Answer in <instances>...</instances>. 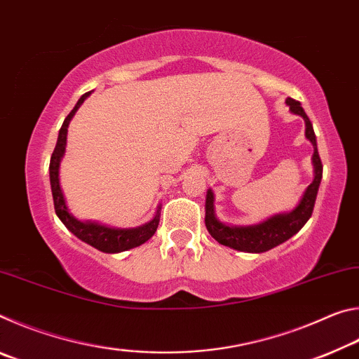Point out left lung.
<instances>
[{"instance_id":"left-lung-1","label":"left lung","mask_w":359,"mask_h":359,"mask_svg":"<svg viewBox=\"0 0 359 359\" xmlns=\"http://www.w3.org/2000/svg\"><path fill=\"white\" fill-rule=\"evenodd\" d=\"M287 106H290V111L301 115L306 121V137L313 145V174L315 177L312 184L307 187L304 191L302 199L296 208L287 212V214H278L266 222L252 224V226H228V224L222 223L215 217L214 210V193L209 188L208 194H205V228L210 233L218 244L226 245L234 248V250L248 252V253H263L271 250L282 242L288 241L291 236H294L304 224L307 223L309 218L312 217L315 199H317L318 187L321 182V175H323V165H321L318 149H317V139H315L313 126L309 120L307 114L304 112L301 107V102L293 98H287Z\"/></svg>"}]
</instances>
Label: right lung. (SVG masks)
I'll return each mask as SVG.
<instances>
[{
    "mask_svg": "<svg viewBox=\"0 0 359 359\" xmlns=\"http://www.w3.org/2000/svg\"><path fill=\"white\" fill-rule=\"evenodd\" d=\"M90 93L92 92L81 96V100L77 101L74 109H72V111L68 114V117L65 118L62 128H60V133H58V141L55 145V150H53V154L50 156V166H48L53 205H55V214L58 215L60 220L63 222L65 226L68 228L76 238L83 241L85 244L98 248L100 252L118 253V252H125V250H130V248L142 245L144 242H147L151 236L155 234L158 223H160L161 208H158L154 220H150L149 223L142 224V226L133 228V229L109 228V226H104V224H98L93 222H81L77 220L74 215L69 214L68 205H66L63 191H62V187H60V177H58L60 161H62V158L65 155L66 135H68L69 121L72 117H74V114L77 112V109L81 107L82 102L88 98Z\"/></svg>",
    "mask_w": 359,
    "mask_h": 359,
    "instance_id": "right-lung-1",
    "label": "right lung"
}]
</instances>
